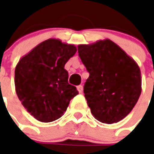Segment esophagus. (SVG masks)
<instances>
[{
  "label": "esophagus",
  "instance_id": "esophagus-1",
  "mask_svg": "<svg viewBox=\"0 0 154 154\" xmlns=\"http://www.w3.org/2000/svg\"><path fill=\"white\" fill-rule=\"evenodd\" d=\"M77 90L79 91V92H80V93H81V92H83V86H81V85L78 86H77Z\"/></svg>",
  "mask_w": 154,
  "mask_h": 154
}]
</instances>
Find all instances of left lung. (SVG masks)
Returning <instances> with one entry per match:
<instances>
[{
	"label": "left lung",
	"mask_w": 154,
	"mask_h": 154,
	"mask_svg": "<svg viewBox=\"0 0 154 154\" xmlns=\"http://www.w3.org/2000/svg\"><path fill=\"white\" fill-rule=\"evenodd\" d=\"M78 53L89 73L85 98L98 121L111 124L133 109L141 92L138 64L109 39L80 45Z\"/></svg>",
	"instance_id": "left-lung-1"
}]
</instances>
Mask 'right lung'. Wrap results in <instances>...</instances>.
Returning a JSON list of instances; mask_svg holds the SVG:
<instances>
[{"label":"right lung","mask_w":154,"mask_h":154,"mask_svg":"<svg viewBox=\"0 0 154 154\" xmlns=\"http://www.w3.org/2000/svg\"><path fill=\"white\" fill-rule=\"evenodd\" d=\"M77 49L50 38L40 43L19 61L14 72L16 93L23 106L42 122L60 118L79 92L68 84L64 68Z\"/></svg>","instance_id":"obj_1"}]
</instances>
